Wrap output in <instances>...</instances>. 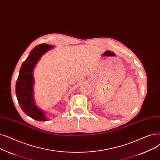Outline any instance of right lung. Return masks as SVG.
Masks as SVG:
<instances>
[{
  "label": "right lung",
  "instance_id": "obj_1",
  "mask_svg": "<svg viewBox=\"0 0 160 160\" xmlns=\"http://www.w3.org/2000/svg\"><path fill=\"white\" fill-rule=\"evenodd\" d=\"M53 48L52 45L46 43L36 46L22 64L16 82V93L21 108L27 115L38 121H48L49 119L34 100L33 71L43 55Z\"/></svg>",
  "mask_w": 160,
  "mask_h": 160
}]
</instances>
